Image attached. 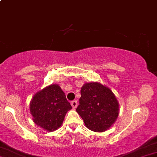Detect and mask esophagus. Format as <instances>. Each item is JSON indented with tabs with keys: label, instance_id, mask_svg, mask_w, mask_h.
I'll return each instance as SVG.
<instances>
[{
	"label": "esophagus",
	"instance_id": "34e87169",
	"mask_svg": "<svg viewBox=\"0 0 157 157\" xmlns=\"http://www.w3.org/2000/svg\"><path fill=\"white\" fill-rule=\"evenodd\" d=\"M71 107H72L73 108H76V107H77V101H76V100H74V101H72L71 102Z\"/></svg>",
	"mask_w": 157,
	"mask_h": 157
}]
</instances>
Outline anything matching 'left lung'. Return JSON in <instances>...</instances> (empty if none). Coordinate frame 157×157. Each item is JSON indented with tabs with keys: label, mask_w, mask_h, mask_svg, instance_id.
<instances>
[{
	"label": "left lung",
	"mask_w": 157,
	"mask_h": 157,
	"mask_svg": "<svg viewBox=\"0 0 157 157\" xmlns=\"http://www.w3.org/2000/svg\"><path fill=\"white\" fill-rule=\"evenodd\" d=\"M80 94L76 111L86 127L97 132L108 129L119 113L118 100L112 90L99 82H88L81 88Z\"/></svg>",
	"instance_id": "8db88e82"
}]
</instances>
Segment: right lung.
Instances as JSON below:
<instances>
[{"instance_id":"1","label":"right lung","mask_w":157,"mask_h":157,"mask_svg":"<svg viewBox=\"0 0 157 157\" xmlns=\"http://www.w3.org/2000/svg\"><path fill=\"white\" fill-rule=\"evenodd\" d=\"M71 109L65 94L57 84L39 90L30 103L33 122L49 132L58 129L61 126L66 114Z\"/></svg>"}]
</instances>
